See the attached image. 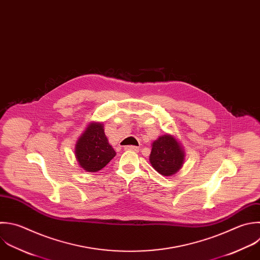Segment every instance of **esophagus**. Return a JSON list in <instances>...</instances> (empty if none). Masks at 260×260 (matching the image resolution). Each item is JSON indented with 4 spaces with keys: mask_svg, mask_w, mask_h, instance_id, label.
Wrapping results in <instances>:
<instances>
[{
    "mask_svg": "<svg viewBox=\"0 0 260 260\" xmlns=\"http://www.w3.org/2000/svg\"><path fill=\"white\" fill-rule=\"evenodd\" d=\"M138 147L134 146V145H127L125 146V150H131V151H138Z\"/></svg>",
    "mask_w": 260,
    "mask_h": 260,
    "instance_id": "34e87169",
    "label": "esophagus"
}]
</instances>
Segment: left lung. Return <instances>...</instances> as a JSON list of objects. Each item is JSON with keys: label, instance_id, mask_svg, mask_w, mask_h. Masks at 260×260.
Returning <instances> with one entry per match:
<instances>
[{"label": "left lung", "instance_id": "8db88e82", "mask_svg": "<svg viewBox=\"0 0 260 260\" xmlns=\"http://www.w3.org/2000/svg\"><path fill=\"white\" fill-rule=\"evenodd\" d=\"M185 153L178 140L170 134L159 136L152 143L149 161L162 176H173L182 167Z\"/></svg>", "mask_w": 260, "mask_h": 260}]
</instances>
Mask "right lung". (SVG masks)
Returning <instances> with one entry per match:
<instances>
[{"mask_svg":"<svg viewBox=\"0 0 260 260\" xmlns=\"http://www.w3.org/2000/svg\"><path fill=\"white\" fill-rule=\"evenodd\" d=\"M75 155L80 167L86 172L102 170L116 155L102 123L93 122L87 126L77 140Z\"/></svg>","mask_w":260,"mask_h":260,"instance_id":"obj_1","label":"right lung"}]
</instances>
